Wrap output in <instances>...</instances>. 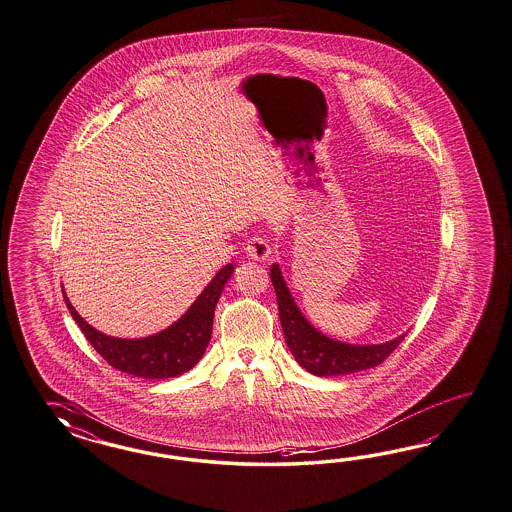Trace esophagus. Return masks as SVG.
Segmentation results:
<instances>
[{
  "instance_id": "obj_1",
  "label": "esophagus",
  "mask_w": 512,
  "mask_h": 512,
  "mask_svg": "<svg viewBox=\"0 0 512 512\" xmlns=\"http://www.w3.org/2000/svg\"><path fill=\"white\" fill-rule=\"evenodd\" d=\"M246 253H248L249 259L264 263L272 255V246L264 236H251L246 244Z\"/></svg>"
}]
</instances>
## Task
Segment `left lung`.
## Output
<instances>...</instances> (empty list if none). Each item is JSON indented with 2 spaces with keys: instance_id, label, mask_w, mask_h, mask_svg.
I'll use <instances>...</instances> for the list:
<instances>
[{
  "instance_id": "8db88e82",
  "label": "left lung",
  "mask_w": 512,
  "mask_h": 512,
  "mask_svg": "<svg viewBox=\"0 0 512 512\" xmlns=\"http://www.w3.org/2000/svg\"><path fill=\"white\" fill-rule=\"evenodd\" d=\"M270 279L276 291L279 320L294 360L315 376H341L380 365L399 346L404 335L380 345H350L332 339L302 315L283 279L279 264H272Z\"/></svg>"
}]
</instances>
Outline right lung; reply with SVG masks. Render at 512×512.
<instances>
[{
    "label": "right lung",
    "instance_id": "1",
    "mask_svg": "<svg viewBox=\"0 0 512 512\" xmlns=\"http://www.w3.org/2000/svg\"><path fill=\"white\" fill-rule=\"evenodd\" d=\"M233 272L235 266L225 264L179 320L162 332L139 339H119L98 332L78 315L65 291L63 298L87 341L113 369L138 378L162 380L188 373L203 358L212 335L214 309Z\"/></svg>",
    "mask_w": 512,
    "mask_h": 512
}]
</instances>
